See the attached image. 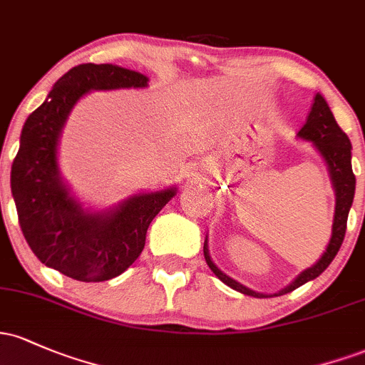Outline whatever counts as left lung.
Returning a JSON list of instances; mask_svg holds the SVG:
<instances>
[{
  "label": "left lung",
  "instance_id": "1",
  "mask_svg": "<svg viewBox=\"0 0 365 365\" xmlns=\"http://www.w3.org/2000/svg\"><path fill=\"white\" fill-rule=\"evenodd\" d=\"M298 137L314 143L315 149L320 152V155H322L324 161L327 164V170H329L332 180V187H334L336 192L334 222H332V234L329 244H327L326 251L320 256L319 262L315 263V265H312L310 268H307V270H303L289 286L280 289L279 293H275L274 296L291 293V291L303 286L308 280H314L315 277H319V275L331 265V262L334 259V256L338 255L339 247H341L343 239H345L348 213H350V207L355 195V175L354 171H351L350 138H348L345 131L338 126L329 106H327V102L320 93L314 97L310 114H308L307 123L303 124L302 130L298 131ZM204 258H206L207 267L213 270L216 277L222 280L223 284H227L228 287H232V289L247 296H255V298H270L272 296L256 293V291L242 286L241 282H237V280H234L232 277H228L227 274H223V272L215 265L213 259H211L210 251H207V237L206 241H204Z\"/></svg>",
  "mask_w": 365,
  "mask_h": 365
}]
</instances>
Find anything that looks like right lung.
Segmentation results:
<instances>
[{"instance_id":"1","label":"right lung","mask_w":365,"mask_h":365,"mask_svg":"<svg viewBox=\"0 0 365 365\" xmlns=\"http://www.w3.org/2000/svg\"><path fill=\"white\" fill-rule=\"evenodd\" d=\"M149 78L112 63H81L55 83L27 118L11 164V195L27 244L39 262L81 282L121 275L142 253L147 228L176 187L135 194L107 211H88L62 182L57 145L72 107L91 90L145 88Z\"/></svg>"}]
</instances>
